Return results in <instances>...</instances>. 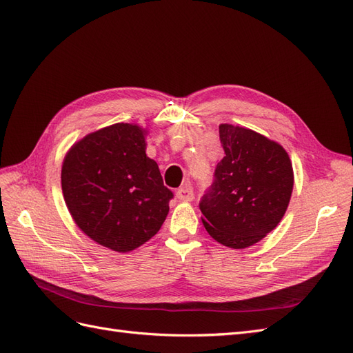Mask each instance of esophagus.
Segmentation results:
<instances>
[{
	"mask_svg": "<svg viewBox=\"0 0 353 353\" xmlns=\"http://www.w3.org/2000/svg\"><path fill=\"white\" fill-rule=\"evenodd\" d=\"M176 199H178V200H183V201H191V200L194 199L193 188H191L190 185L181 187V188L176 191Z\"/></svg>",
	"mask_w": 353,
	"mask_h": 353,
	"instance_id": "34e87169",
	"label": "esophagus"
}]
</instances>
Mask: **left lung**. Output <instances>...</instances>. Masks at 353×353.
Listing matches in <instances>:
<instances>
[{
	"instance_id": "8db88e82",
	"label": "left lung",
	"mask_w": 353,
	"mask_h": 353,
	"mask_svg": "<svg viewBox=\"0 0 353 353\" xmlns=\"http://www.w3.org/2000/svg\"><path fill=\"white\" fill-rule=\"evenodd\" d=\"M223 157L200 200L203 225L212 239L244 249L271 232L287 210L293 166L284 148L248 128L219 125Z\"/></svg>"
}]
</instances>
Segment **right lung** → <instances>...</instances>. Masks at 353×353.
Segmentation results:
<instances>
[{"label":"right lung","mask_w":353,"mask_h":353,"mask_svg":"<svg viewBox=\"0 0 353 353\" xmlns=\"http://www.w3.org/2000/svg\"><path fill=\"white\" fill-rule=\"evenodd\" d=\"M145 131L114 123L73 144L61 166V190L74 223L119 253L150 240L162 227L174 193L145 154Z\"/></svg>","instance_id":"add662e5"}]
</instances>
